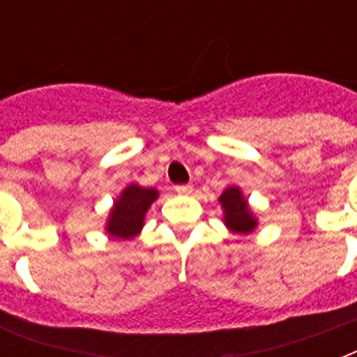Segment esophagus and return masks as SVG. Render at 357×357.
<instances>
[{
  "label": "esophagus",
  "instance_id": "esophagus-1",
  "mask_svg": "<svg viewBox=\"0 0 357 357\" xmlns=\"http://www.w3.org/2000/svg\"><path fill=\"white\" fill-rule=\"evenodd\" d=\"M176 192L181 196H187L192 192V187H190V185H178V187H176Z\"/></svg>",
  "mask_w": 357,
  "mask_h": 357
}]
</instances>
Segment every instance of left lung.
<instances>
[{"label": "left lung", "mask_w": 357, "mask_h": 357, "mask_svg": "<svg viewBox=\"0 0 357 357\" xmlns=\"http://www.w3.org/2000/svg\"><path fill=\"white\" fill-rule=\"evenodd\" d=\"M220 207L224 211V226L235 235H250L257 228V217L252 211L248 200L244 198L243 190L237 185H229L224 189V192L218 196Z\"/></svg>", "instance_id": "left-lung-1"}]
</instances>
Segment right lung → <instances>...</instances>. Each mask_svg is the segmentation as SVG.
<instances>
[{
    "label": "right lung",
    "mask_w": 357,
    "mask_h": 357,
    "mask_svg": "<svg viewBox=\"0 0 357 357\" xmlns=\"http://www.w3.org/2000/svg\"><path fill=\"white\" fill-rule=\"evenodd\" d=\"M159 198V190L142 187L139 183L128 185L113 202L105 222V234L120 241H131L144 228V218L151 204Z\"/></svg>",
    "instance_id": "right-lung-1"
}]
</instances>
